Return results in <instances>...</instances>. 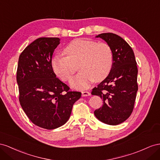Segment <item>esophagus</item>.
<instances>
[{
	"label": "esophagus",
	"mask_w": 160,
	"mask_h": 160,
	"mask_svg": "<svg viewBox=\"0 0 160 160\" xmlns=\"http://www.w3.org/2000/svg\"><path fill=\"white\" fill-rule=\"evenodd\" d=\"M90 92H88V91H82V97H87V96H90Z\"/></svg>",
	"instance_id": "34e87169"
}]
</instances>
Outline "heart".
I'll return each instance as SVG.
<instances>
[{"instance_id": "b5f03b06", "label": "heart", "mask_w": 160, "mask_h": 160, "mask_svg": "<svg viewBox=\"0 0 160 160\" xmlns=\"http://www.w3.org/2000/svg\"><path fill=\"white\" fill-rule=\"evenodd\" d=\"M63 51L66 56L56 55L52 64L56 74L63 81L71 78L78 65L80 72L71 80L72 87H88L93 80H104L111 70L113 54L111 47L106 43L76 39L68 44Z\"/></svg>"}]
</instances>
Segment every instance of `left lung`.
<instances>
[{
    "instance_id": "8db88e82",
    "label": "left lung",
    "mask_w": 160,
    "mask_h": 160,
    "mask_svg": "<svg viewBox=\"0 0 160 160\" xmlns=\"http://www.w3.org/2000/svg\"><path fill=\"white\" fill-rule=\"evenodd\" d=\"M111 47L113 61L108 76L92 90V95L102 98V107L94 111L98 120L117 125L128 118L133 111L138 84V66L133 49L125 41L115 33L97 36Z\"/></svg>"
}]
</instances>
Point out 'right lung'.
I'll list each match as a JSON object with an SVG mask.
<instances>
[{"instance_id":"obj_1","label":"right lung","mask_w":160,"mask_h":160,"mask_svg":"<svg viewBox=\"0 0 160 160\" xmlns=\"http://www.w3.org/2000/svg\"><path fill=\"white\" fill-rule=\"evenodd\" d=\"M60 41L58 38L37 39L22 52L18 62L21 106L33 124L45 129L64 125L82 95L70 90L53 72L52 58Z\"/></svg>"}]
</instances>
